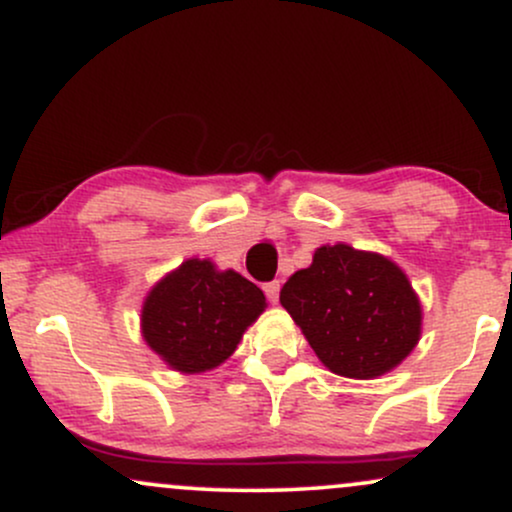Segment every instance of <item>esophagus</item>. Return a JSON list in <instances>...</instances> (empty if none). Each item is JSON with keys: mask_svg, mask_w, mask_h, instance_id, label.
<instances>
[{"mask_svg": "<svg viewBox=\"0 0 512 512\" xmlns=\"http://www.w3.org/2000/svg\"><path fill=\"white\" fill-rule=\"evenodd\" d=\"M279 291H281L279 281H269V284H264V293H267V298L272 303L279 301Z\"/></svg>", "mask_w": 512, "mask_h": 512, "instance_id": "obj_1", "label": "esophagus"}]
</instances>
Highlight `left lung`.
I'll list each match as a JSON object with an SVG mask.
<instances>
[{"label": "left lung", "mask_w": 512, "mask_h": 512, "mask_svg": "<svg viewBox=\"0 0 512 512\" xmlns=\"http://www.w3.org/2000/svg\"><path fill=\"white\" fill-rule=\"evenodd\" d=\"M332 373L368 380L397 368L421 337V303L407 274L378 252L322 245L279 296Z\"/></svg>", "instance_id": "left-lung-1"}]
</instances>
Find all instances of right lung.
<instances>
[{"label": "right lung", "instance_id": "1", "mask_svg": "<svg viewBox=\"0 0 512 512\" xmlns=\"http://www.w3.org/2000/svg\"><path fill=\"white\" fill-rule=\"evenodd\" d=\"M267 308L264 293L233 269L211 260H185L149 291L142 337L166 366L204 373L238 349L243 332Z\"/></svg>", "mask_w": 512, "mask_h": 512}]
</instances>
